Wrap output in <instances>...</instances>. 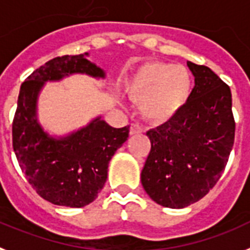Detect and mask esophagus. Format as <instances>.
<instances>
[{"label": "esophagus", "instance_id": "esophagus-1", "mask_svg": "<svg viewBox=\"0 0 250 250\" xmlns=\"http://www.w3.org/2000/svg\"><path fill=\"white\" fill-rule=\"evenodd\" d=\"M143 131V129L139 126V125H137V124H131L130 125V130H129V133L130 135H135V134H140Z\"/></svg>", "mask_w": 250, "mask_h": 250}]
</instances>
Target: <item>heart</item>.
Returning <instances> with one entry per match:
<instances>
[{
    "instance_id": "1",
    "label": "heart",
    "mask_w": 250,
    "mask_h": 250,
    "mask_svg": "<svg viewBox=\"0 0 250 250\" xmlns=\"http://www.w3.org/2000/svg\"><path fill=\"white\" fill-rule=\"evenodd\" d=\"M130 96L140 102V113L152 124H164L189 102L193 79L184 66L148 62L130 80Z\"/></svg>"
}]
</instances>
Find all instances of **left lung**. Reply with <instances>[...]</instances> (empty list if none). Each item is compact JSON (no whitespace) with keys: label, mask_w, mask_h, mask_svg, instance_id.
<instances>
[{"label":"left lung","mask_w":250,"mask_h":250,"mask_svg":"<svg viewBox=\"0 0 250 250\" xmlns=\"http://www.w3.org/2000/svg\"><path fill=\"white\" fill-rule=\"evenodd\" d=\"M195 85L187 106L147 131L150 140L140 179L147 194L168 208H184L221 177L234 146L231 90L209 67L188 61Z\"/></svg>","instance_id":"obj_1"}]
</instances>
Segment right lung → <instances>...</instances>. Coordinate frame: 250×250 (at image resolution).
I'll list each match as a JSON object with an SVG mask.
<instances>
[{
	"label": "right lung",
	"instance_id": "obj_1",
	"mask_svg": "<svg viewBox=\"0 0 250 250\" xmlns=\"http://www.w3.org/2000/svg\"><path fill=\"white\" fill-rule=\"evenodd\" d=\"M85 55L49 60L20 86L14 121L12 147L26 180L43 199L65 207L92 203L107 179L108 162L129 137V126H110L101 117L67 137L53 138L37 120V100L46 82L71 74L104 78V71Z\"/></svg>",
	"mask_w": 250,
	"mask_h": 250
}]
</instances>
